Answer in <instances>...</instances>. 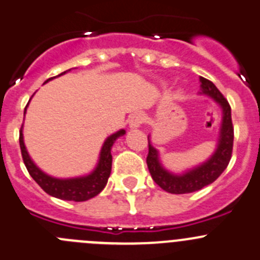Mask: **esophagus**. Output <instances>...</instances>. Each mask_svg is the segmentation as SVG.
<instances>
[{
  "instance_id": "1",
  "label": "esophagus",
  "mask_w": 260,
  "mask_h": 260,
  "mask_svg": "<svg viewBox=\"0 0 260 260\" xmlns=\"http://www.w3.org/2000/svg\"><path fill=\"white\" fill-rule=\"evenodd\" d=\"M145 122V115L142 113H136L133 115H131L129 118V124L131 129H136V128H140L142 125V123Z\"/></svg>"
}]
</instances>
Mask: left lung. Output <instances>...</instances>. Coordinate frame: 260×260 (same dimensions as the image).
<instances>
[{"mask_svg": "<svg viewBox=\"0 0 260 260\" xmlns=\"http://www.w3.org/2000/svg\"><path fill=\"white\" fill-rule=\"evenodd\" d=\"M199 93L213 99L222 110V122H220L217 146H215L214 152L205 161L182 173H173L164 168L160 161L159 151L152 146L150 136H147V140H149V155L146 159L147 168L155 183L167 192L190 193L201 190L205 186L213 183L227 168L231 160L232 146H234L231 106L220 93L219 89L212 82L203 77H200Z\"/></svg>", "mask_w": 260, "mask_h": 260, "instance_id": "1", "label": "left lung"}]
</instances>
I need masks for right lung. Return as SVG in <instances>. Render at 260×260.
<instances>
[{
  "mask_svg": "<svg viewBox=\"0 0 260 260\" xmlns=\"http://www.w3.org/2000/svg\"><path fill=\"white\" fill-rule=\"evenodd\" d=\"M72 69L67 70V72L61 73L60 75L65 74V73L70 72ZM56 78V77H53ZM50 78L45 82L47 83L51 81ZM29 105V103H28ZM26 105V108H28ZM25 108V111H26ZM24 111V113H25ZM125 135L124 129H119L115 133L109 136L104 141L103 147L100 150V155H99V160H97L96 167L93 171L88 174L79 177H72V178H57L47 174L43 172L37 164L33 161V159L29 155L28 150H26L25 144H24V136H23V125L20 129V136H19V142H20V150L21 155H23L24 164H25L26 169H28L29 174L31 178L37 182L45 192L48 195L53 196V198L61 199V200H69V201H86L89 199L94 198L96 195L104 190V187L108 183V179L111 173V161H113V156H111V147H113L114 142L118 140L119 137Z\"/></svg>",
  "mask_w": 260,
  "mask_h": 260,
  "instance_id": "add662e5",
  "label": "right lung"
}]
</instances>
